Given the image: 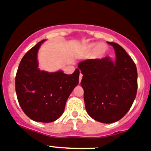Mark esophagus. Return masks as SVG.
<instances>
[{
    "label": "esophagus",
    "instance_id": "34e87169",
    "mask_svg": "<svg viewBox=\"0 0 151 151\" xmlns=\"http://www.w3.org/2000/svg\"><path fill=\"white\" fill-rule=\"evenodd\" d=\"M82 73H80V75H79V82H80L81 80H82Z\"/></svg>",
    "mask_w": 151,
    "mask_h": 151
}]
</instances>
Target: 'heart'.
<instances>
[{
  "label": "heart",
  "instance_id": "obj_1",
  "mask_svg": "<svg viewBox=\"0 0 151 151\" xmlns=\"http://www.w3.org/2000/svg\"><path fill=\"white\" fill-rule=\"evenodd\" d=\"M94 46H95V45L93 44L89 45V46L87 47V50H92V48H93ZM105 49H106V46H105L104 44H102V43L99 44L97 46H96V48H95V56H101V55H102V54L104 53V52L105 51Z\"/></svg>",
  "mask_w": 151,
  "mask_h": 151
}]
</instances>
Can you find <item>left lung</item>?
Wrapping results in <instances>:
<instances>
[{
  "instance_id": "obj_1",
  "label": "left lung",
  "mask_w": 151,
  "mask_h": 151,
  "mask_svg": "<svg viewBox=\"0 0 151 151\" xmlns=\"http://www.w3.org/2000/svg\"><path fill=\"white\" fill-rule=\"evenodd\" d=\"M114 47L116 60L90 59L78 63L83 75L85 106L91 118L101 123L118 122L131 109L137 90L136 65L118 43Z\"/></svg>"
}]
</instances>
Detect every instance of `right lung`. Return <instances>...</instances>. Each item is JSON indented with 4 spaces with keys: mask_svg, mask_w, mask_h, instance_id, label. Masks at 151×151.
<instances>
[{
    "mask_svg": "<svg viewBox=\"0 0 151 151\" xmlns=\"http://www.w3.org/2000/svg\"><path fill=\"white\" fill-rule=\"evenodd\" d=\"M39 42L24 55L15 78L18 102L30 119L38 122H52L65 109L69 95L78 84L79 69L71 75L62 71L47 73L38 69Z\"/></svg>",
    "mask_w": 151,
    "mask_h": 151,
    "instance_id": "right-lung-1",
    "label": "right lung"
}]
</instances>
